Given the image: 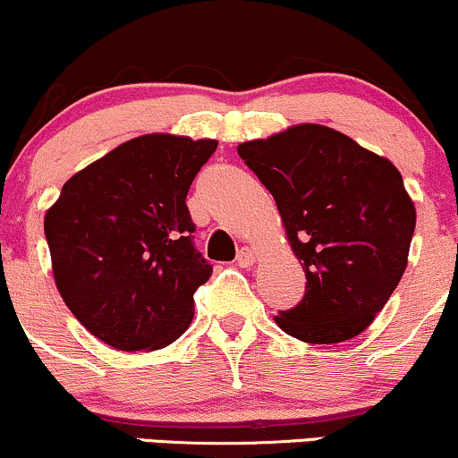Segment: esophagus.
Wrapping results in <instances>:
<instances>
[{"label":"esophagus","mask_w":458,"mask_h":458,"mask_svg":"<svg viewBox=\"0 0 458 458\" xmlns=\"http://www.w3.org/2000/svg\"><path fill=\"white\" fill-rule=\"evenodd\" d=\"M256 259H259V254H256L254 250H250V247H243V250L236 254V265L243 267V269H247V267H251L256 262Z\"/></svg>","instance_id":"obj_1"}]
</instances>
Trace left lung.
<instances>
[{
	"mask_svg": "<svg viewBox=\"0 0 458 458\" xmlns=\"http://www.w3.org/2000/svg\"><path fill=\"white\" fill-rule=\"evenodd\" d=\"M236 150L276 199L308 280L301 301L276 323L308 344L360 335L407 269L415 207L401 172L349 135L310 123Z\"/></svg>",
	"mask_w": 458,
	"mask_h": 458,
	"instance_id": "obj_1",
	"label": "left lung"
}]
</instances>
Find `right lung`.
I'll return each instance as SVG.
<instances>
[{
	"label": "right lung",
	"mask_w": 458,
	"mask_h": 458,
	"mask_svg": "<svg viewBox=\"0 0 458 458\" xmlns=\"http://www.w3.org/2000/svg\"><path fill=\"white\" fill-rule=\"evenodd\" d=\"M215 140L148 133L79 170L45 213L62 299L118 351H157L185 334L213 267L191 243L185 204Z\"/></svg>",
	"instance_id": "right-lung-1"
}]
</instances>
